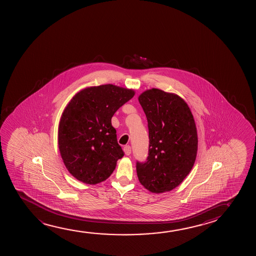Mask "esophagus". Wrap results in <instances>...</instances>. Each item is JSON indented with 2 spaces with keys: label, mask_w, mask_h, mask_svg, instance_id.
Masks as SVG:
<instances>
[{
  "label": "esophagus",
  "mask_w": 256,
  "mask_h": 256,
  "mask_svg": "<svg viewBox=\"0 0 256 256\" xmlns=\"http://www.w3.org/2000/svg\"><path fill=\"white\" fill-rule=\"evenodd\" d=\"M123 150H124V152H125V154H126V156H130V154H131V147H130V145H126V146H125L124 148H123Z\"/></svg>",
  "instance_id": "obj_1"
}]
</instances>
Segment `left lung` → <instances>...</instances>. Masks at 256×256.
<instances>
[{
  "label": "left lung",
  "mask_w": 256,
  "mask_h": 256,
  "mask_svg": "<svg viewBox=\"0 0 256 256\" xmlns=\"http://www.w3.org/2000/svg\"><path fill=\"white\" fill-rule=\"evenodd\" d=\"M148 128V156L136 162L140 184L151 192H168L192 170L198 150L196 124L190 109L178 95L150 89L139 96Z\"/></svg>",
  "instance_id": "1"
}]
</instances>
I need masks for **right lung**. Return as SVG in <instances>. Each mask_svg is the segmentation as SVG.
Returning <instances> with one entry per match:
<instances>
[{
    "label": "right lung",
    "mask_w": 256,
    "mask_h": 256,
    "mask_svg": "<svg viewBox=\"0 0 256 256\" xmlns=\"http://www.w3.org/2000/svg\"><path fill=\"white\" fill-rule=\"evenodd\" d=\"M134 92L114 84L86 88L72 98L60 119L58 148L75 178L96 184L108 178L124 156L111 119Z\"/></svg>",
    "instance_id": "add662e5"
}]
</instances>
